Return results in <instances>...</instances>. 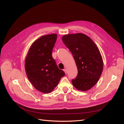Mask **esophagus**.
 <instances>
[{"mask_svg":"<svg viewBox=\"0 0 124 124\" xmlns=\"http://www.w3.org/2000/svg\"><path fill=\"white\" fill-rule=\"evenodd\" d=\"M63 71H65V73L66 74H67V69H63Z\"/></svg>","mask_w":124,"mask_h":124,"instance_id":"34e87169","label":"esophagus"}]
</instances>
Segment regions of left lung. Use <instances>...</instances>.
Masks as SVG:
<instances>
[{"mask_svg":"<svg viewBox=\"0 0 124 124\" xmlns=\"http://www.w3.org/2000/svg\"><path fill=\"white\" fill-rule=\"evenodd\" d=\"M62 41L72 53L78 73L72 80L77 89L86 91L98 81L103 70V60L98 47L83 33L64 35Z\"/></svg>","mask_w":124,"mask_h":124,"instance_id":"1","label":"left lung"}]
</instances>
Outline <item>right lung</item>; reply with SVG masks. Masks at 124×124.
I'll return each mask as SVG.
<instances>
[{
	"instance_id": "1",
	"label": "right lung",
	"mask_w": 124,
	"mask_h": 124,
	"mask_svg": "<svg viewBox=\"0 0 124 124\" xmlns=\"http://www.w3.org/2000/svg\"><path fill=\"white\" fill-rule=\"evenodd\" d=\"M57 37L55 33L41 37L32 43L25 59L28 78L33 87L43 93L53 91L65 75L52 55Z\"/></svg>"
}]
</instances>
